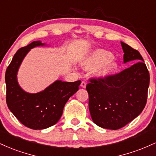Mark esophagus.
<instances>
[{
    "instance_id": "esophagus-1",
    "label": "esophagus",
    "mask_w": 156,
    "mask_h": 156,
    "mask_svg": "<svg viewBox=\"0 0 156 156\" xmlns=\"http://www.w3.org/2000/svg\"><path fill=\"white\" fill-rule=\"evenodd\" d=\"M86 86H87V83H86L85 81H82L81 84H80V87H81L82 88H86Z\"/></svg>"
}]
</instances>
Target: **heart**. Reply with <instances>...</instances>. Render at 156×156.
Here are the masks:
<instances>
[{"mask_svg":"<svg viewBox=\"0 0 156 156\" xmlns=\"http://www.w3.org/2000/svg\"><path fill=\"white\" fill-rule=\"evenodd\" d=\"M84 69L94 68V75L97 78L105 79L117 69V62L113 58L111 52L103 49L93 51L81 63Z\"/></svg>","mask_w":156,"mask_h":156,"instance_id":"obj_1","label":"heart"}]
</instances>
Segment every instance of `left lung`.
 <instances>
[{"mask_svg": "<svg viewBox=\"0 0 156 156\" xmlns=\"http://www.w3.org/2000/svg\"><path fill=\"white\" fill-rule=\"evenodd\" d=\"M124 63L136 62L105 79H91L87 85L91 117L105 129L122 128L141 114L147 103L150 74L139 52L121 42Z\"/></svg>", "mask_w": 156, "mask_h": 156, "instance_id": "8db88e82", "label": "left lung"}]
</instances>
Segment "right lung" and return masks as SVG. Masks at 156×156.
<instances>
[{"mask_svg": "<svg viewBox=\"0 0 156 156\" xmlns=\"http://www.w3.org/2000/svg\"><path fill=\"white\" fill-rule=\"evenodd\" d=\"M44 45L45 44L40 41H34L19 49L5 75L8 108L23 125L34 130L45 129L59 120L66 103L78 90L81 83L80 80H58L42 92L28 93L23 90L17 78L20 66L30 50Z\"/></svg>", "mask_w": 156, "mask_h": 156, "instance_id": "add662e5", "label": "right lung"}]
</instances>
